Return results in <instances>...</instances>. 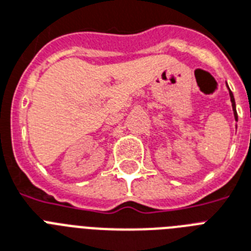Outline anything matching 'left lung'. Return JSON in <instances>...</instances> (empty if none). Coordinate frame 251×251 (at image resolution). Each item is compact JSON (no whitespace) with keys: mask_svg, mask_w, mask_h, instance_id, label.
Wrapping results in <instances>:
<instances>
[{"mask_svg":"<svg viewBox=\"0 0 251 251\" xmlns=\"http://www.w3.org/2000/svg\"><path fill=\"white\" fill-rule=\"evenodd\" d=\"M226 87H228V84H226ZM228 90H229V87H228ZM229 96H230V102H232V108H233L234 120L237 121L238 117H237V110H236V101H234V96H233V94H232V91H230V90H229Z\"/></svg>","mask_w":251,"mask_h":251,"instance_id":"left-lung-1","label":"left lung"}]
</instances>
